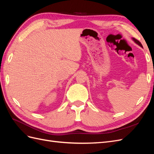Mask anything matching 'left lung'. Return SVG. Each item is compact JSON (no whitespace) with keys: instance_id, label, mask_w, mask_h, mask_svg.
Here are the masks:
<instances>
[{"instance_id":"8db88e82","label":"left lung","mask_w":154,"mask_h":154,"mask_svg":"<svg viewBox=\"0 0 154 154\" xmlns=\"http://www.w3.org/2000/svg\"><path fill=\"white\" fill-rule=\"evenodd\" d=\"M132 40L134 41V42L136 43V44H137V45H139V46H141V48H143V45H142V44H141V42L139 41H138L137 40H136V38H132Z\"/></svg>"}]
</instances>
